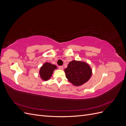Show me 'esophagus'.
Masks as SVG:
<instances>
[{
    "mask_svg": "<svg viewBox=\"0 0 126 126\" xmlns=\"http://www.w3.org/2000/svg\"><path fill=\"white\" fill-rule=\"evenodd\" d=\"M59 69L60 70H63V66H59Z\"/></svg>",
    "mask_w": 126,
    "mask_h": 126,
    "instance_id": "34e87169",
    "label": "esophagus"
}]
</instances>
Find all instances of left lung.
<instances>
[{
	"mask_svg": "<svg viewBox=\"0 0 126 126\" xmlns=\"http://www.w3.org/2000/svg\"><path fill=\"white\" fill-rule=\"evenodd\" d=\"M64 71L68 80L77 87L87 82L93 74L92 69L88 63L75 60L69 62Z\"/></svg>",
	"mask_w": 126,
	"mask_h": 126,
	"instance_id": "1",
	"label": "left lung"
}]
</instances>
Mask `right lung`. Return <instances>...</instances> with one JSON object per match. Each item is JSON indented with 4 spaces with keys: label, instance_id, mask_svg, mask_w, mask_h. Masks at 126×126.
Masks as SVG:
<instances>
[{
    "label": "right lung",
    "instance_id": "add662e5",
    "mask_svg": "<svg viewBox=\"0 0 126 126\" xmlns=\"http://www.w3.org/2000/svg\"><path fill=\"white\" fill-rule=\"evenodd\" d=\"M57 68L55 64L50 63H45L42 66L39 70V75L41 79L44 81H47L50 79L54 71Z\"/></svg>",
    "mask_w": 126,
    "mask_h": 126
}]
</instances>
